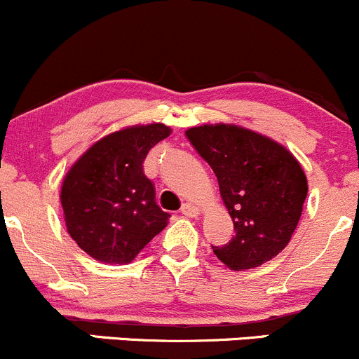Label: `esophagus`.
<instances>
[{"label": "esophagus", "instance_id": "esophagus-1", "mask_svg": "<svg viewBox=\"0 0 359 359\" xmlns=\"http://www.w3.org/2000/svg\"><path fill=\"white\" fill-rule=\"evenodd\" d=\"M181 214L187 215V217H196V215L200 214V209L194 203H183V207H181Z\"/></svg>", "mask_w": 359, "mask_h": 359}]
</instances>
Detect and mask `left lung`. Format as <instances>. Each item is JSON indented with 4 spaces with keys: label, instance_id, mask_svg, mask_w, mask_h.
Here are the masks:
<instances>
[{
    "label": "left lung",
    "instance_id": "left-lung-1",
    "mask_svg": "<svg viewBox=\"0 0 359 359\" xmlns=\"http://www.w3.org/2000/svg\"><path fill=\"white\" fill-rule=\"evenodd\" d=\"M188 140L219 181L234 236L212 246L233 271L260 267L287 246L308 194L302 164L284 145L238 125L187 130Z\"/></svg>",
    "mask_w": 359,
    "mask_h": 359
}]
</instances>
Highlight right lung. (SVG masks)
<instances>
[{
    "label": "right lung",
    "mask_w": 359,
    "mask_h": 359,
    "mask_svg": "<svg viewBox=\"0 0 359 359\" xmlns=\"http://www.w3.org/2000/svg\"><path fill=\"white\" fill-rule=\"evenodd\" d=\"M171 135L163 123L135 125L90 145L61 184L68 234L92 258L125 265L168 226L144 172L149 150Z\"/></svg>",
    "instance_id": "right-lung-1"
}]
</instances>
